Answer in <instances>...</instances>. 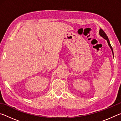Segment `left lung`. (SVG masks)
Instances as JSON below:
<instances>
[{
    "mask_svg": "<svg viewBox=\"0 0 121 121\" xmlns=\"http://www.w3.org/2000/svg\"><path fill=\"white\" fill-rule=\"evenodd\" d=\"M99 35H100V36H101L102 37H103L104 39H105L107 40L108 45L109 46L110 48H111L112 51V55H113V56H114L113 50H112V46H111V45H110V42H109V39H108V37H107V35H106V34H105V32H104V30H102V29H100V30H99Z\"/></svg>",
    "mask_w": 121,
    "mask_h": 121,
    "instance_id": "1",
    "label": "left lung"
}]
</instances>
